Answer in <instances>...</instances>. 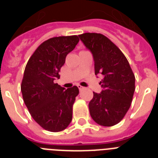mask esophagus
Instances as JSON below:
<instances>
[{
  "label": "esophagus",
  "mask_w": 158,
  "mask_h": 158,
  "mask_svg": "<svg viewBox=\"0 0 158 158\" xmlns=\"http://www.w3.org/2000/svg\"><path fill=\"white\" fill-rule=\"evenodd\" d=\"M77 87H78V89H79V90H80V91H81V90H82V89H84V87H83V86L81 85H78Z\"/></svg>",
  "instance_id": "34e87169"
}]
</instances>
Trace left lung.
I'll use <instances>...</instances> for the list:
<instances>
[{
  "label": "left lung",
  "instance_id": "1",
  "mask_svg": "<svg viewBox=\"0 0 158 158\" xmlns=\"http://www.w3.org/2000/svg\"><path fill=\"white\" fill-rule=\"evenodd\" d=\"M91 51L95 74H102L101 93L93 92L89 102L90 115L100 126L112 127L122 120L131 105L135 89V77L127 59L118 47L100 33L79 35Z\"/></svg>",
  "mask_w": 158,
  "mask_h": 158
}]
</instances>
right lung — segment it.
<instances>
[{"label":"right lung","instance_id":"add662e5","mask_svg":"<svg viewBox=\"0 0 158 158\" xmlns=\"http://www.w3.org/2000/svg\"><path fill=\"white\" fill-rule=\"evenodd\" d=\"M78 42L77 35L49 39L37 47L25 67L21 83L25 105L34 120L51 132L63 131L72 121L79 89L73 86L65 90L54 80Z\"/></svg>","mask_w":158,"mask_h":158}]
</instances>
